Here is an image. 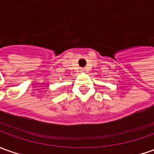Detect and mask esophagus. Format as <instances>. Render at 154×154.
<instances>
[{"label": "esophagus", "mask_w": 154, "mask_h": 154, "mask_svg": "<svg viewBox=\"0 0 154 154\" xmlns=\"http://www.w3.org/2000/svg\"><path fill=\"white\" fill-rule=\"evenodd\" d=\"M85 69H80V72H85Z\"/></svg>", "instance_id": "obj_1"}]
</instances>
